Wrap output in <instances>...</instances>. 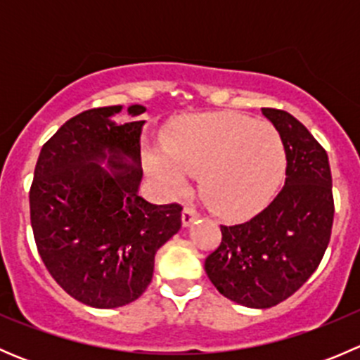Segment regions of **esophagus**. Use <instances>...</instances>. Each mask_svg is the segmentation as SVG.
Returning a JSON list of instances; mask_svg holds the SVG:
<instances>
[{"mask_svg": "<svg viewBox=\"0 0 360 360\" xmlns=\"http://www.w3.org/2000/svg\"><path fill=\"white\" fill-rule=\"evenodd\" d=\"M200 216L198 210H195L193 207H184L183 209V216H181V221H183V226H190L197 217Z\"/></svg>", "mask_w": 360, "mask_h": 360, "instance_id": "34e87169", "label": "esophagus"}]
</instances>
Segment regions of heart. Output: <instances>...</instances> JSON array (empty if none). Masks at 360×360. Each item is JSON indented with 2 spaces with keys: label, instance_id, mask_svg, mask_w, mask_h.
<instances>
[{
  "label": "heart",
  "instance_id": "b5f03b06",
  "mask_svg": "<svg viewBox=\"0 0 360 360\" xmlns=\"http://www.w3.org/2000/svg\"><path fill=\"white\" fill-rule=\"evenodd\" d=\"M165 151H150L148 167L174 193L200 174L203 202L221 216H245L270 202L285 172V146L264 120L238 112L186 116L165 132Z\"/></svg>",
  "mask_w": 360,
  "mask_h": 360
}]
</instances>
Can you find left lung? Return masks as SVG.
<instances>
[{
	"mask_svg": "<svg viewBox=\"0 0 360 360\" xmlns=\"http://www.w3.org/2000/svg\"><path fill=\"white\" fill-rule=\"evenodd\" d=\"M285 146V184L252 219L221 226V244L205 274L224 297L249 308L288 300L322 261L331 238L335 200L328 153L288 111L261 108Z\"/></svg>",
	"mask_w": 360,
	"mask_h": 360,
	"instance_id": "left-lung-1",
	"label": "left lung"
}]
</instances>
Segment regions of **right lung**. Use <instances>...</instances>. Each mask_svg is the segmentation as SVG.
Returning a JSON list of instances; mask_svg holds the SVG:
<instances>
[{"mask_svg":"<svg viewBox=\"0 0 360 360\" xmlns=\"http://www.w3.org/2000/svg\"><path fill=\"white\" fill-rule=\"evenodd\" d=\"M94 108L68 120L39 151L29 207L36 248L57 284L94 308L136 301L153 278L155 254L179 231V203L155 205L139 191L146 108ZM108 161V173L100 167Z\"/></svg>","mask_w":360,"mask_h":360,"instance_id":"1","label":"right lung"}]
</instances>
